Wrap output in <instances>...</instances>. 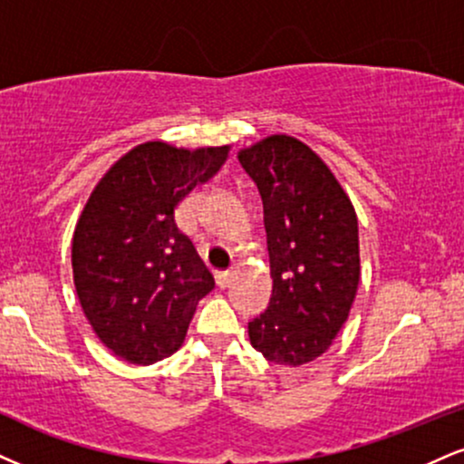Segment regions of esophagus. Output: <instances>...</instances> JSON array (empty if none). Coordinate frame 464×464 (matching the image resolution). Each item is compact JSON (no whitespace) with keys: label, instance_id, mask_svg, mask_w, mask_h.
I'll return each mask as SVG.
<instances>
[{"label":"esophagus","instance_id":"esophagus-1","mask_svg":"<svg viewBox=\"0 0 464 464\" xmlns=\"http://www.w3.org/2000/svg\"><path fill=\"white\" fill-rule=\"evenodd\" d=\"M231 278H233V272H228V270H225V272H218V275H216V283H218V287H220V289L228 287V285H231Z\"/></svg>","mask_w":464,"mask_h":464}]
</instances>
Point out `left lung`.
<instances>
[{
	"instance_id": "1",
	"label": "left lung",
	"mask_w": 464,
	"mask_h": 464,
	"mask_svg": "<svg viewBox=\"0 0 464 464\" xmlns=\"http://www.w3.org/2000/svg\"><path fill=\"white\" fill-rule=\"evenodd\" d=\"M237 158L261 194L272 272L267 309L248 322L250 343L278 365H303L331 348L354 303V208L328 166L292 136H270Z\"/></svg>"
}]
</instances>
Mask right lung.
<instances>
[{
    "label": "right lung",
    "instance_id": "add662e5",
    "mask_svg": "<svg viewBox=\"0 0 464 464\" xmlns=\"http://www.w3.org/2000/svg\"><path fill=\"white\" fill-rule=\"evenodd\" d=\"M228 147L144 142L97 183L72 236V278L92 331L121 359L150 365L186 339L214 289L175 208L220 170Z\"/></svg>",
    "mask_w": 464,
    "mask_h": 464
}]
</instances>
